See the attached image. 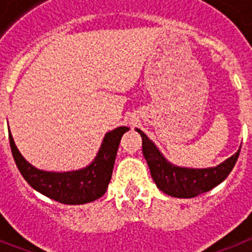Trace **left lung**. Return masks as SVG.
Segmentation results:
<instances>
[{
    "instance_id": "left-lung-1",
    "label": "left lung",
    "mask_w": 252,
    "mask_h": 252,
    "mask_svg": "<svg viewBox=\"0 0 252 252\" xmlns=\"http://www.w3.org/2000/svg\"><path fill=\"white\" fill-rule=\"evenodd\" d=\"M142 136V150L151 172V177L161 192L177 198H192L221 184L229 176L237 163L241 147L233 157L227 158L216 167L209 168H188L172 164L159 151L153 140L139 128H135Z\"/></svg>"
}]
</instances>
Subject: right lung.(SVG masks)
I'll list each match as a JSON object with an SVG mask.
<instances>
[{
  "mask_svg": "<svg viewBox=\"0 0 252 252\" xmlns=\"http://www.w3.org/2000/svg\"><path fill=\"white\" fill-rule=\"evenodd\" d=\"M127 130L130 128L120 126L106 132L98 153L91 164L85 168L67 172L38 169L31 165L19 153L11 132H9V140L15 164L23 179L31 185V188L62 204L83 205L102 197L106 192L112 179L121 138Z\"/></svg>",
  "mask_w": 252,
  "mask_h": 252,
  "instance_id": "1",
  "label": "right lung"
}]
</instances>
